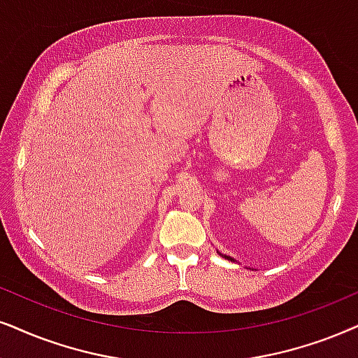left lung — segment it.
Instances as JSON below:
<instances>
[{
	"label": "left lung",
	"mask_w": 358,
	"mask_h": 358,
	"mask_svg": "<svg viewBox=\"0 0 358 358\" xmlns=\"http://www.w3.org/2000/svg\"><path fill=\"white\" fill-rule=\"evenodd\" d=\"M220 256H223V257H224V259H229V261H234V259H233V257H231V256H226V255H221V252H220Z\"/></svg>",
	"instance_id": "obj_1"
}]
</instances>
